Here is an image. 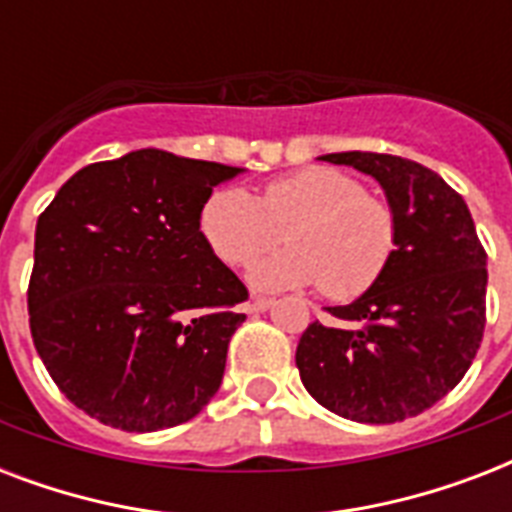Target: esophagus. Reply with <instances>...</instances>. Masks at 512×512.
I'll return each instance as SVG.
<instances>
[{
    "label": "esophagus",
    "instance_id": "34e87169",
    "mask_svg": "<svg viewBox=\"0 0 512 512\" xmlns=\"http://www.w3.org/2000/svg\"><path fill=\"white\" fill-rule=\"evenodd\" d=\"M271 305H273L271 297L255 295V297H252V300H249V303H247V311H249V313H263V311H268Z\"/></svg>",
    "mask_w": 512,
    "mask_h": 512
}]
</instances>
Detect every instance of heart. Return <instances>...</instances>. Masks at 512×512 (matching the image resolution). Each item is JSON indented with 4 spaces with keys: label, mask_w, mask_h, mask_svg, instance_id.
Wrapping results in <instances>:
<instances>
[{
    "label": "heart",
    "mask_w": 512,
    "mask_h": 512,
    "mask_svg": "<svg viewBox=\"0 0 512 512\" xmlns=\"http://www.w3.org/2000/svg\"><path fill=\"white\" fill-rule=\"evenodd\" d=\"M201 236L223 263L244 265L292 239L252 268L265 289L319 284L329 300L364 295L396 249V215L388 201L335 167H305L276 177L260 199L241 188H217L201 207Z\"/></svg>",
    "instance_id": "b5f03b06"
}]
</instances>
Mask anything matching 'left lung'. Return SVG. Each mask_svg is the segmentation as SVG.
I'll list each match as a JSON object with an SVG mask.
<instances>
[{"label":"left lung","instance_id":"8db88e82","mask_svg":"<svg viewBox=\"0 0 512 512\" xmlns=\"http://www.w3.org/2000/svg\"><path fill=\"white\" fill-rule=\"evenodd\" d=\"M321 159L382 185L396 215V249L364 295L305 329L295 353L300 380L345 420L417 417L465 377L481 348L486 249L465 199L428 167L369 151Z\"/></svg>","mask_w":512,"mask_h":512}]
</instances>
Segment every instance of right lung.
Instances as JSON below:
<instances>
[{"label": "right lung", "instance_id": "1", "mask_svg": "<svg viewBox=\"0 0 512 512\" xmlns=\"http://www.w3.org/2000/svg\"><path fill=\"white\" fill-rule=\"evenodd\" d=\"M239 172L143 148L79 170L39 215L31 337L60 393L103 425L175 428L220 388L249 292L199 215Z\"/></svg>", "mask_w": 512, "mask_h": 512}]
</instances>
